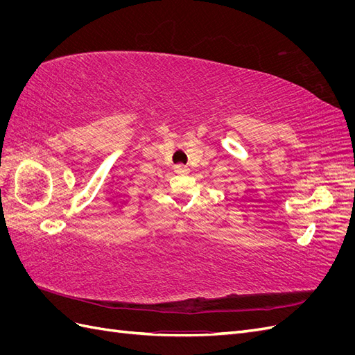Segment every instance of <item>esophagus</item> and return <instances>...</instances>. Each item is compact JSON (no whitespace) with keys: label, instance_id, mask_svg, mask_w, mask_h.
Instances as JSON below:
<instances>
[{"label":"esophagus","instance_id":"1","mask_svg":"<svg viewBox=\"0 0 355 355\" xmlns=\"http://www.w3.org/2000/svg\"><path fill=\"white\" fill-rule=\"evenodd\" d=\"M175 173H178V175H187V173H189V168L187 166L178 164V166H175Z\"/></svg>","mask_w":355,"mask_h":355}]
</instances>
